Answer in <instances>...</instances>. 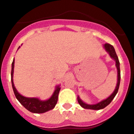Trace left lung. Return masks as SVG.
Listing matches in <instances>:
<instances>
[{
    "mask_svg": "<svg viewBox=\"0 0 134 134\" xmlns=\"http://www.w3.org/2000/svg\"><path fill=\"white\" fill-rule=\"evenodd\" d=\"M104 48L106 50V52H108V54H109L110 57L111 59H113V60L115 62V66L117 68L118 71V79H117V84H116V86L114 90V91L107 98L102 100L101 102H99L98 103L95 104H88L85 103L84 102H83L82 99H80V96H77V101L78 103L80 104V106L84 109H92V110H100L104 108H105L107 106H108L111 102V101L113 100V98L116 96L118 91V88L120 86V62L116 52L115 51V49L113 48V46L109 44V43H105L103 46Z\"/></svg>",
    "mask_w": 134,
    "mask_h": 134,
    "instance_id": "left-lung-1",
    "label": "left lung"
}]
</instances>
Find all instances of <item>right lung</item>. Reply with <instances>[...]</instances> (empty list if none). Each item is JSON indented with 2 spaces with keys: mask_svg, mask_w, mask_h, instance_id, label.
I'll return each instance as SVG.
<instances>
[{
  "mask_svg": "<svg viewBox=\"0 0 134 134\" xmlns=\"http://www.w3.org/2000/svg\"><path fill=\"white\" fill-rule=\"evenodd\" d=\"M20 46L19 47V48ZM14 59L12 64V72H11V81L13 91L16 99L27 110L35 113H43L54 109L56 105L59 91H60V86H56L55 90L49 99L46 100H41L38 97H27L20 94L15 88L13 81V76H14Z\"/></svg>",
  "mask_w": 134,
  "mask_h": 134,
  "instance_id": "right-lung-1",
  "label": "right lung"
}]
</instances>
